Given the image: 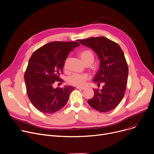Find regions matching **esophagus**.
Returning <instances> with one entry per match:
<instances>
[{
    "mask_svg": "<svg viewBox=\"0 0 154 154\" xmlns=\"http://www.w3.org/2000/svg\"><path fill=\"white\" fill-rule=\"evenodd\" d=\"M77 89H81V90H85L86 88L85 87H77Z\"/></svg>",
    "mask_w": 154,
    "mask_h": 154,
    "instance_id": "1",
    "label": "esophagus"
}]
</instances>
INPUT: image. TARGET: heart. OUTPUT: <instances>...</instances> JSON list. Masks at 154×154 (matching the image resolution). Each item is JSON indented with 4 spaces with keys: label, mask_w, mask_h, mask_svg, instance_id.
Here are the masks:
<instances>
[{
    "label": "heart",
    "mask_w": 154,
    "mask_h": 154,
    "mask_svg": "<svg viewBox=\"0 0 154 154\" xmlns=\"http://www.w3.org/2000/svg\"><path fill=\"white\" fill-rule=\"evenodd\" d=\"M79 56L82 60V62L85 64L88 63H92L94 62L95 56L93 52L90 49H84L81 51ZM88 79V75L87 74H73L70 75L67 78L68 83L75 85L82 86L85 83V82Z\"/></svg>",
    "instance_id": "1"
}]
</instances>
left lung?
Masks as SVG:
<instances>
[{
	"label": "left lung",
	"instance_id": "1",
	"mask_svg": "<svg viewBox=\"0 0 154 154\" xmlns=\"http://www.w3.org/2000/svg\"><path fill=\"white\" fill-rule=\"evenodd\" d=\"M97 53L100 61V69L94 82L104 85L101 90L94 89V97L88 105L102 112L115 108L124 97L128 76V66L123 51L116 43L103 37L77 40Z\"/></svg>",
	"mask_w": 154,
	"mask_h": 154
}]
</instances>
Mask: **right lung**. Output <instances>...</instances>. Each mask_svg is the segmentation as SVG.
<instances>
[{"mask_svg":"<svg viewBox=\"0 0 154 154\" xmlns=\"http://www.w3.org/2000/svg\"><path fill=\"white\" fill-rule=\"evenodd\" d=\"M75 42H54L37 50L31 56L24 79L26 92L33 105L41 112L51 114L63 108L69 100L71 86L53 88L56 81L61 82L65 60L70 51L79 46Z\"/></svg>","mask_w":154,"mask_h":154,"instance_id":"add662e5","label":"right lung"}]
</instances>
